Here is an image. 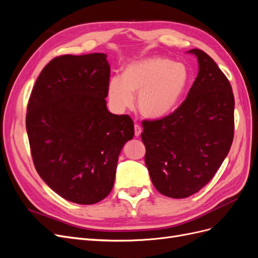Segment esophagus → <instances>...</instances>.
<instances>
[{"mask_svg":"<svg viewBox=\"0 0 258 258\" xmlns=\"http://www.w3.org/2000/svg\"><path fill=\"white\" fill-rule=\"evenodd\" d=\"M141 132H142L141 126H140V124H138V123H135V135H136V137H140Z\"/></svg>","mask_w":258,"mask_h":258,"instance_id":"obj_1","label":"esophagus"}]
</instances>
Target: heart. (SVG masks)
<instances>
[{"label": "heart", "instance_id": "heart-1", "mask_svg": "<svg viewBox=\"0 0 258 258\" xmlns=\"http://www.w3.org/2000/svg\"><path fill=\"white\" fill-rule=\"evenodd\" d=\"M189 73L179 62L152 57L130 64L123 79L114 76L108 82L107 93L117 111L131 107L138 93V106L147 117H161L173 110L188 84Z\"/></svg>", "mask_w": 258, "mask_h": 258}]
</instances>
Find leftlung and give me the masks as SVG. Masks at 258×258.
Listing matches in <instances>:
<instances>
[{
  "mask_svg": "<svg viewBox=\"0 0 258 258\" xmlns=\"http://www.w3.org/2000/svg\"><path fill=\"white\" fill-rule=\"evenodd\" d=\"M199 71L186 99L160 119L143 120L145 163L152 182L170 198H186L206 186L229 153L235 98L227 77L208 53L191 49Z\"/></svg>",
  "mask_w": 258,
  "mask_h": 258,
  "instance_id": "left-lung-1",
  "label": "left lung"
}]
</instances>
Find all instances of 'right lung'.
<instances>
[{"label":"right lung","mask_w":258,"mask_h":258,"mask_svg":"<svg viewBox=\"0 0 258 258\" xmlns=\"http://www.w3.org/2000/svg\"><path fill=\"white\" fill-rule=\"evenodd\" d=\"M105 53L53 58L37 77L26 127L34 167L59 196L93 205L111 192L123 144L135 136L128 115L106 107Z\"/></svg>","instance_id":"right-lung-1"}]
</instances>
